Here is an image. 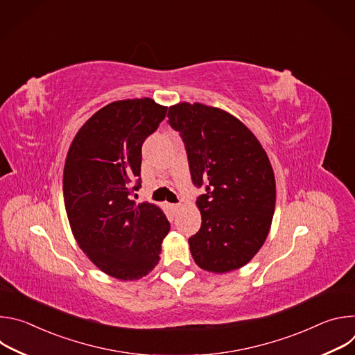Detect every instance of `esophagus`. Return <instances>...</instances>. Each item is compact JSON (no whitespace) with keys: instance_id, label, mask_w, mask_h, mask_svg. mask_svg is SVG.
I'll return each instance as SVG.
<instances>
[{"instance_id":"obj_1","label":"esophagus","mask_w":355,"mask_h":355,"mask_svg":"<svg viewBox=\"0 0 355 355\" xmlns=\"http://www.w3.org/2000/svg\"><path fill=\"white\" fill-rule=\"evenodd\" d=\"M180 208H181V205H180V204H173V205H171V209H173L174 212H178V211H180Z\"/></svg>"}]
</instances>
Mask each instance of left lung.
<instances>
[{"mask_svg": "<svg viewBox=\"0 0 355 355\" xmlns=\"http://www.w3.org/2000/svg\"><path fill=\"white\" fill-rule=\"evenodd\" d=\"M180 132L192 182L204 187L202 225L189 237L193 261L225 274L244 267L263 247L275 211V177L259 139L232 114L199 103L168 110Z\"/></svg>", "mask_w": 355, "mask_h": 355, "instance_id": "8db88e82", "label": "left lung"}]
</instances>
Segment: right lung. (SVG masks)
Masks as SVG:
<instances>
[{
  "label": "right lung",
  "mask_w": 355,
  "mask_h": 355,
  "mask_svg": "<svg viewBox=\"0 0 355 355\" xmlns=\"http://www.w3.org/2000/svg\"><path fill=\"white\" fill-rule=\"evenodd\" d=\"M151 98L115 101L74 136L64 164L63 195L73 236L101 271L121 281L147 275L160 260L170 223L155 204H136L141 144L166 118Z\"/></svg>",
  "instance_id": "1"
}]
</instances>
